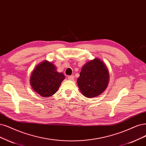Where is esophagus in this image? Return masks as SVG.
I'll return each instance as SVG.
<instances>
[{
	"mask_svg": "<svg viewBox=\"0 0 146 146\" xmlns=\"http://www.w3.org/2000/svg\"><path fill=\"white\" fill-rule=\"evenodd\" d=\"M74 79V76H73V75H71V76H68V79L70 80H73Z\"/></svg>",
	"mask_w": 146,
	"mask_h": 146,
	"instance_id": "esophagus-1",
	"label": "esophagus"
}]
</instances>
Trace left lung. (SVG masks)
Masks as SVG:
<instances>
[{"mask_svg": "<svg viewBox=\"0 0 146 146\" xmlns=\"http://www.w3.org/2000/svg\"><path fill=\"white\" fill-rule=\"evenodd\" d=\"M109 71L99 58L87 62L82 67L77 80L79 90L88 98L99 96L106 90L109 82Z\"/></svg>", "mask_w": 146, "mask_h": 146, "instance_id": "left-lung-1", "label": "left lung"}]
</instances>
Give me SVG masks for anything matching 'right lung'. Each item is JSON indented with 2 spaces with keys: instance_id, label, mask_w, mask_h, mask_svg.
Listing matches in <instances>:
<instances>
[{
  "instance_id": "add662e5",
  "label": "right lung",
  "mask_w": 146,
  "mask_h": 146,
  "mask_svg": "<svg viewBox=\"0 0 146 146\" xmlns=\"http://www.w3.org/2000/svg\"><path fill=\"white\" fill-rule=\"evenodd\" d=\"M65 76L56 71L51 62L45 60L38 64L32 72L30 84L35 92L43 98H49L56 93Z\"/></svg>"
}]
</instances>
